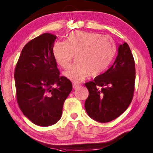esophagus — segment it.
Segmentation results:
<instances>
[{
    "mask_svg": "<svg viewBox=\"0 0 153 153\" xmlns=\"http://www.w3.org/2000/svg\"><path fill=\"white\" fill-rule=\"evenodd\" d=\"M79 86H80V84H77V83H76V82L73 83V87H74V88H78Z\"/></svg>",
    "mask_w": 153,
    "mask_h": 153,
    "instance_id": "obj_1",
    "label": "esophagus"
}]
</instances>
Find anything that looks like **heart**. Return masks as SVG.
Listing matches in <instances>:
<instances>
[{
	"instance_id": "heart-1",
	"label": "heart",
	"mask_w": 153,
	"mask_h": 153,
	"mask_svg": "<svg viewBox=\"0 0 153 153\" xmlns=\"http://www.w3.org/2000/svg\"><path fill=\"white\" fill-rule=\"evenodd\" d=\"M115 42L108 36L75 31L66 42H56L53 54L56 62L64 69L71 65L76 55L77 63L64 75L74 82H81L88 76L96 77L105 71L115 55Z\"/></svg>"
}]
</instances>
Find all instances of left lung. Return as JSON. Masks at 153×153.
Segmentation results:
<instances>
[{"instance_id":"1","label":"left lung","mask_w":153,"mask_h":153,"mask_svg":"<svg viewBox=\"0 0 153 153\" xmlns=\"http://www.w3.org/2000/svg\"><path fill=\"white\" fill-rule=\"evenodd\" d=\"M135 82V60L125 42L119 46L113 65L103 74L85 83L89 93L84 103L86 113L102 123L116 119L131 103Z\"/></svg>"}]
</instances>
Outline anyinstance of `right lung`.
Wrapping results in <instances>:
<instances>
[{
  "label": "right lung",
  "instance_id": "add662e5",
  "mask_svg": "<svg viewBox=\"0 0 153 153\" xmlns=\"http://www.w3.org/2000/svg\"><path fill=\"white\" fill-rule=\"evenodd\" d=\"M56 36L45 33L25 45L14 71L18 106L38 126H49L60 119L72 83L60 76L53 54Z\"/></svg>",
  "mask_w": 153,
  "mask_h": 153
}]
</instances>
